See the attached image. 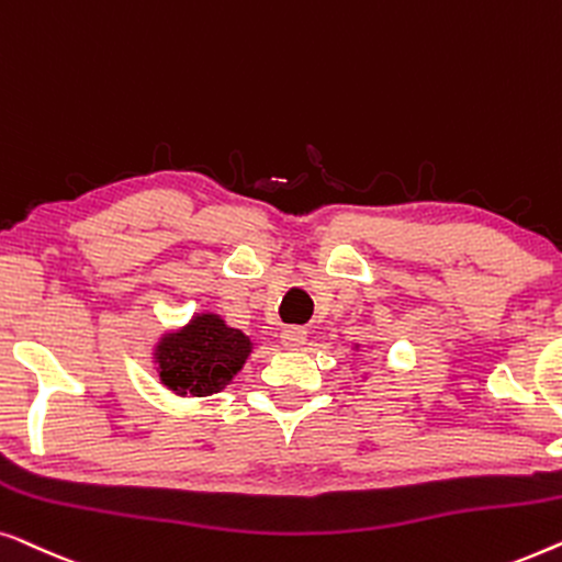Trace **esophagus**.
Masks as SVG:
<instances>
[{
    "label": "esophagus",
    "instance_id": "1",
    "mask_svg": "<svg viewBox=\"0 0 562 562\" xmlns=\"http://www.w3.org/2000/svg\"><path fill=\"white\" fill-rule=\"evenodd\" d=\"M280 341H282L284 349L297 351V349H303L305 341H307V330L305 328H297V326L284 328L282 336H280Z\"/></svg>",
    "mask_w": 562,
    "mask_h": 562
}]
</instances>
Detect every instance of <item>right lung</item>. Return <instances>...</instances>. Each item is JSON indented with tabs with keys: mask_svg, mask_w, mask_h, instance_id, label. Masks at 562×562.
<instances>
[{
	"mask_svg": "<svg viewBox=\"0 0 562 562\" xmlns=\"http://www.w3.org/2000/svg\"><path fill=\"white\" fill-rule=\"evenodd\" d=\"M249 338L228 328L218 315L203 313L157 346L160 379L172 392L209 397L224 390L249 357Z\"/></svg>",
	"mask_w": 562,
	"mask_h": 562,
	"instance_id": "add662e5",
	"label": "right lung"
}]
</instances>
